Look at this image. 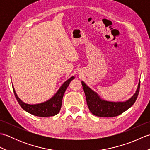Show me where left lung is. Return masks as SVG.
Wrapping results in <instances>:
<instances>
[{"label":"left lung","mask_w":150,"mask_h":150,"mask_svg":"<svg viewBox=\"0 0 150 150\" xmlns=\"http://www.w3.org/2000/svg\"><path fill=\"white\" fill-rule=\"evenodd\" d=\"M82 85L89 110L94 115L100 117H116L128 110L135 103L140 89L139 82L136 92L128 100L124 102H111L101 98L98 93L88 86L84 81H82Z\"/></svg>","instance_id":"obj_1"}]
</instances>
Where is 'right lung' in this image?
I'll list each match as a JSON object with an SVG mask.
<instances>
[{"instance_id":"1","label":"right lung","mask_w":150,"mask_h":150,"mask_svg":"<svg viewBox=\"0 0 150 150\" xmlns=\"http://www.w3.org/2000/svg\"><path fill=\"white\" fill-rule=\"evenodd\" d=\"M74 79L75 77L73 76L64 82L63 84L59 89V90L56 92V93L49 100L44 102V103L36 104H30L24 103L17 96L13 86V90L15 96L17 98L18 104H20L22 109L27 111L28 113L33 115L35 116L40 117L55 116V115L59 113L60 108H61L63 95L64 94L66 90L69 86L70 82Z\"/></svg>"}]
</instances>
